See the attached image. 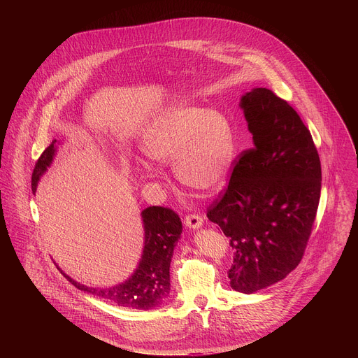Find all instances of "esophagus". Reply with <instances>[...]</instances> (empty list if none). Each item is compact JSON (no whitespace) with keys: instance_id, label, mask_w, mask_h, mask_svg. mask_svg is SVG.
Masks as SVG:
<instances>
[{"instance_id":"1","label":"esophagus","mask_w":358,"mask_h":358,"mask_svg":"<svg viewBox=\"0 0 358 358\" xmlns=\"http://www.w3.org/2000/svg\"><path fill=\"white\" fill-rule=\"evenodd\" d=\"M184 224L191 229H196L202 225V217L199 214H188L184 217Z\"/></svg>"}]
</instances>
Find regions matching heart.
Wrapping results in <instances>:
<instances>
[{
	"label": "heart",
	"mask_w": 358,
	"mask_h": 358,
	"mask_svg": "<svg viewBox=\"0 0 358 358\" xmlns=\"http://www.w3.org/2000/svg\"><path fill=\"white\" fill-rule=\"evenodd\" d=\"M145 155L160 163H176L178 180L202 192L218 191L235 160V133L220 112L178 105L151 126L144 137Z\"/></svg>",
	"instance_id": "obj_1"
}]
</instances>
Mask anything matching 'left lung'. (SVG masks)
<instances>
[{
	"instance_id": "obj_1",
	"label": "left lung",
	"mask_w": 358,
	"mask_h": 358,
	"mask_svg": "<svg viewBox=\"0 0 358 358\" xmlns=\"http://www.w3.org/2000/svg\"><path fill=\"white\" fill-rule=\"evenodd\" d=\"M241 108L253 147L234 160L207 217L234 249L231 287L253 293L300 264L320 201L322 166L309 129L285 99L257 87L242 96Z\"/></svg>"
}]
</instances>
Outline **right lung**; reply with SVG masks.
<instances>
[{
	"instance_id": "right-lung-1",
	"label": "right lung",
	"mask_w": 358,
	"mask_h": 358,
	"mask_svg": "<svg viewBox=\"0 0 358 358\" xmlns=\"http://www.w3.org/2000/svg\"><path fill=\"white\" fill-rule=\"evenodd\" d=\"M55 141L50 143L38 159L32 173V191L35 194L38 181L52 163ZM144 222L143 257L134 275L115 287H89L62 272V275L79 290L116 306L137 310H150L160 306L170 293V262L176 242L181 235V220L171 208L148 207L141 213Z\"/></svg>"
}]
</instances>
